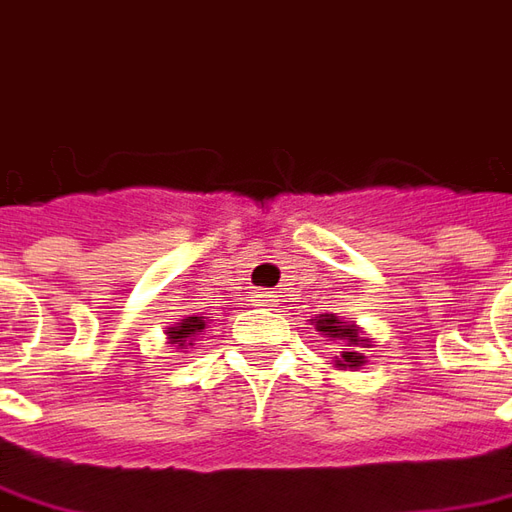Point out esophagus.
<instances>
[{
	"instance_id": "esophagus-1",
	"label": "esophagus",
	"mask_w": 512,
	"mask_h": 512,
	"mask_svg": "<svg viewBox=\"0 0 512 512\" xmlns=\"http://www.w3.org/2000/svg\"><path fill=\"white\" fill-rule=\"evenodd\" d=\"M256 302H259V305L262 307H273V302H276V296H273V293H259V299H256Z\"/></svg>"
}]
</instances>
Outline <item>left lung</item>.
<instances>
[{"mask_svg": "<svg viewBox=\"0 0 512 512\" xmlns=\"http://www.w3.org/2000/svg\"><path fill=\"white\" fill-rule=\"evenodd\" d=\"M316 327L330 336V339H339L342 344V359H339V367H359L362 364V353L356 350L359 342H364L362 336H359V330L353 325H347L342 322L339 316H333V313H325V316H319L316 319Z\"/></svg>", "mask_w": 512, "mask_h": 512, "instance_id": "8db88e82", "label": "left lung"}]
</instances>
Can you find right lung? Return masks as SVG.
Listing matches in <instances>:
<instances>
[{
    "instance_id": "right-lung-1",
    "label": "right lung",
    "mask_w": 512,
    "mask_h": 512,
    "mask_svg": "<svg viewBox=\"0 0 512 512\" xmlns=\"http://www.w3.org/2000/svg\"><path fill=\"white\" fill-rule=\"evenodd\" d=\"M202 330H205V319H202V316H187V319L179 322V327H170L168 339L170 344H176V347L187 350Z\"/></svg>"
}]
</instances>
